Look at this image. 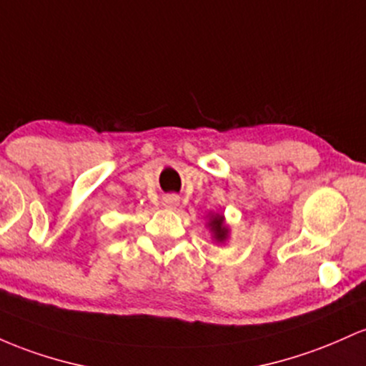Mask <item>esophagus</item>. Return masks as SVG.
<instances>
[{
    "mask_svg": "<svg viewBox=\"0 0 366 366\" xmlns=\"http://www.w3.org/2000/svg\"><path fill=\"white\" fill-rule=\"evenodd\" d=\"M162 204L166 205V207H169V209H176L179 205V197L178 195H166L164 197V200H162Z\"/></svg>",
    "mask_w": 366,
    "mask_h": 366,
    "instance_id": "obj_1",
    "label": "esophagus"
}]
</instances>
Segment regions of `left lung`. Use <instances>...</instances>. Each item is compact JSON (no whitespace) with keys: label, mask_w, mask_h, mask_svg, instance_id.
<instances>
[{"label":"left lung","mask_w":366,"mask_h":366,"mask_svg":"<svg viewBox=\"0 0 366 366\" xmlns=\"http://www.w3.org/2000/svg\"><path fill=\"white\" fill-rule=\"evenodd\" d=\"M207 228L211 232L212 240L217 244H224L229 237V228L224 224L223 214H209L207 216Z\"/></svg>","instance_id":"left-lung-1"}]
</instances>
